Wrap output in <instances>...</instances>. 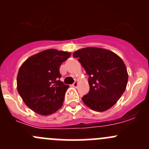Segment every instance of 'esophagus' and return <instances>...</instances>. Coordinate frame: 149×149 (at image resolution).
<instances>
[{"label":"esophagus","instance_id":"obj_1","mask_svg":"<svg viewBox=\"0 0 149 149\" xmlns=\"http://www.w3.org/2000/svg\"><path fill=\"white\" fill-rule=\"evenodd\" d=\"M72 86H73V87H75V88H76V87L78 86V82L77 81H75L74 83L73 84V85H72Z\"/></svg>","mask_w":149,"mask_h":149}]
</instances>
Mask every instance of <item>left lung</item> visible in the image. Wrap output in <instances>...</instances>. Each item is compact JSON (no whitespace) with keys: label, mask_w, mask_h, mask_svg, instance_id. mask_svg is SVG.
Segmentation results:
<instances>
[{"label":"left lung","mask_w":149,"mask_h":149,"mask_svg":"<svg viewBox=\"0 0 149 149\" xmlns=\"http://www.w3.org/2000/svg\"><path fill=\"white\" fill-rule=\"evenodd\" d=\"M88 75L89 92L82 100L97 112H104L120 98L127 86L128 74L123 60L109 49L82 48L73 52Z\"/></svg>","instance_id":"left-lung-1"}]
</instances>
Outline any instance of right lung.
Instances as JSON below:
<instances>
[{"mask_svg":"<svg viewBox=\"0 0 149 149\" xmlns=\"http://www.w3.org/2000/svg\"><path fill=\"white\" fill-rule=\"evenodd\" d=\"M70 52L49 49L29 57L21 65L17 75V90L25 104L41 115L61 109L69 88L61 81V63Z\"/></svg>","mask_w":149,"mask_h":149,"instance_id":"obj_1","label":"right lung"}]
</instances>
